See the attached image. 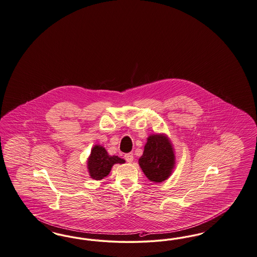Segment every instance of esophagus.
<instances>
[{"instance_id": "esophagus-1", "label": "esophagus", "mask_w": 257, "mask_h": 257, "mask_svg": "<svg viewBox=\"0 0 257 257\" xmlns=\"http://www.w3.org/2000/svg\"><path fill=\"white\" fill-rule=\"evenodd\" d=\"M124 159L126 160L127 163H132L134 161L133 153H128V154L124 155Z\"/></svg>"}]
</instances>
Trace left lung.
<instances>
[{"label":"left lung","mask_w":257,"mask_h":257,"mask_svg":"<svg viewBox=\"0 0 257 257\" xmlns=\"http://www.w3.org/2000/svg\"><path fill=\"white\" fill-rule=\"evenodd\" d=\"M139 165L147 179L153 183H163L174 170V148L165 134H152L147 138Z\"/></svg>","instance_id":"left-lung-1"}]
</instances>
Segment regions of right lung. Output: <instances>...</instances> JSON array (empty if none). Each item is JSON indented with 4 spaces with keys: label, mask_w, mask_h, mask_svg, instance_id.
<instances>
[{
    "label": "right lung",
    "mask_w": 257,
    "mask_h": 257,
    "mask_svg": "<svg viewBox=\"0 0 257 257\" xmlns=\"http://www.w3.org/2000/svg\"><path fill=\"white\" fill-rule=\"evenodd\" d=\"M124 163L125 160L117 156L108 154L105 147L96 144L91 150L87 161V167L90 177L95 181H100L109 175L113 165Z\"/></svg>",
    "instance_id": "right-lung-1"
}]
</instances>
